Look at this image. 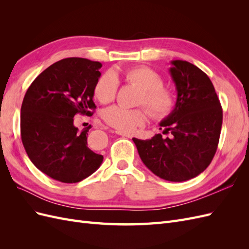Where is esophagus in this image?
Masks as SVG:
<instances>
[{
  "label": "esophagus",
  "mask_w": 249,
  "mask_h": 249,
  "mask_svg": "<svg viewBox=\"0 0 249 249\" xmlns=\"http://www.w3.org/2000/svg\"><path fill=\"white\" fill-rule=\"evenodd\" d=\"M115 133H116L117 135H120V136H123V137H126V138H132V135H131V134L123 133V132H120V131H115Z\"/></svg>",
  "instance_id": "esophagus-1"
}]
</instances>
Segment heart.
<instances>
[{"instance_id":"1","label":"heart","mask_w":249,"mask_h":249,"mask_svg":"<svg viewBox=\"0 0 249 249\" xmlns=\"http://www.w3.org/2000/svg\"><path fill=\"white\" fill-rule=\"evenodd\" d=\"M125 80L141 89L138 99L139 105H144L155 118L167 116L173 108V94L166 87L162 86L163 81L159 73L145 66L134 67L125 71ZM118 80L113 71H108L97 80L94 95L103 104L115 99ZM103 117L108 124L122 132H132L137 126L143 125L147 120L145 109H126L112 106L104 111Z\"/></svg>"}]
</instances>
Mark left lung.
<instances>
[{
  "label": "left lung",
  "mask_w": 249,
  "mask_h": 249,
  "mask_svg": "<svg viewBox=\"0 0 249 249\" xmlns=\"http://www.w3.org/2000/svg\"><path fill=\"white\" fill-rule=\"evenodd\" d=\"M169 73L177 89V102L160 123L163 138H133L143 164L157 177L184 182L197 177L213 160L219 142L222 109L207 74L194 64L172 60Z\"/></svg>",
  "instance_id": "obj_1"
}]
</instances>
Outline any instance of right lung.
<instances>
[{
    "label": "right lung",
    "mask_w": 249,
    "mask_h": 249,
    "mask_svg": "<svg viewBox=\"0 0 249 249\" xmlns=\"http://www.w3.org/2000/svg\"><path fill=\"white\" fill-rule=\"evenodd\" d=\"M102 63L85 58H66L37 77L20 109L21 141L29 159L43 173L72 184L99 169L104 157L87 146L89 127L73 124L78 113L91 116L94 87Z\"/></svg>",
    "instance_id": "add662e5"
}]
</instances>
